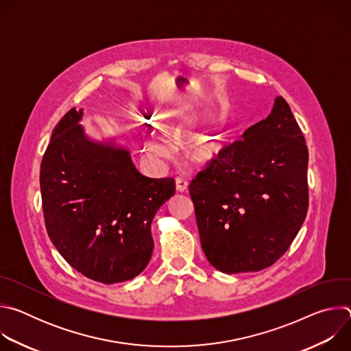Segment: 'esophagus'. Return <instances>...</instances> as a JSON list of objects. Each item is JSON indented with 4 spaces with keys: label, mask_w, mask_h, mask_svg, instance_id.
Returning a JSON list of instances; mask_svg holds the SVG:
<instances>
[{
    "label": "esophagus",
    "mask_w": 351,
    "mask_h": 351,
    "mask_svg": "<svg viewBox=\"0 0 351 351\" xmlns=\"http://www.w3.org/2000/svg\"><path fill=\"white\" fill-rule=\"evenodd\" d=\"M175 183H176V190L183 193L187 190V186H189V182L184 179V178H176L175 179Z\"/></svg>",
    "instance_id": "obj_1"
}]
</instances>
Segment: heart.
Instances as JSON below:
<instances>
[{"mask_svg":"<svg viewBox=\"0 0 351 351\" xmlns=\"http://www.w3.org/2000/svg\"><path fill=\"white\" fill-rule=\"evenodd\" d=\"M172 115L169 111H160L154 117V125L164 130L169 132L172 129ZM225 147V133L221 130L219 125L213 123L202 130L193 133L186 141V157L199 165L211 164L217 160ZM149 153L156 158H168L172 154V149L160 141H153L148 147Z\"/></svg>","mask_w":351,"mask_h":351,"instance_id":"b5f03b06","label":"heart"}]
</instances>
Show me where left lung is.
<instances>
[{"label": "left lung", "instance_id": "obj_1", "mask_svg": "<svg viewBox=\"0 0 351 351\" xmlns=\"http://www.w3.org/2000/svg\"><path fill=\"white\" fill-rule=\"evenodd\" d=\"M241 138L189 186L203 252L223 274L271 267L308 210V149L285 98Z\"/></svg>", "mask_w": 351, "mask_h": 351}]
</instances>
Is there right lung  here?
Returning a JSON list of instances; mask_svg holds the SVG:
<instances>
[{
  "mask_svg": "<svg viewBox=\"0 0 351 351\" xmlns=\"http://www.w3.org/2000/svg\"><path fill=\"white\" fill-rule=\"evenodd\" d=\"M72 108L53 130L40 167L47 233L82 275L112 285L148 265L152 223L175 194L172 178L141 175L115 138L93 140Z\"/></svg>",
  "mask_w": 351,
  "mask_h": 351,
  "instance_id": "add662e5",
  "label": "right lung"
}]
</instances>
